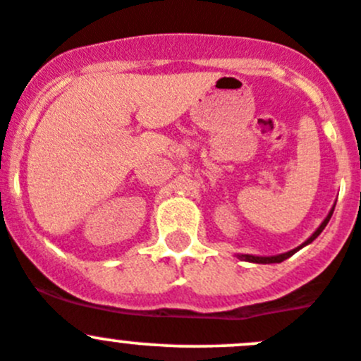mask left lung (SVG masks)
I'll return each instance as SVG.
<instances>
[{
	"label": "left lung",
	"instance_id": "8db88e82",
	"mask_svg": "<svg viewBox=\"0 0 361 361\" xmlns=\"http://www.w3.org/2000/svg\"><path fill=\"white\" fill-rule=\"evenodd\" d=\"M333 210H335V204H333V208H331V210H329V214L326 215L324 221L321 222V226H319L317 230L313 231L312 237H310L308 240L302 242L301 245H298V247H295V249H292V251L281 252V255H274V257H257V255H237V257L240 258V260H244V262H251V264H281L283 260H287V258H290L292 255H294V252L299 251V249H302V247H305V245L312 244V242L315 240V238H317L319 235L322 233V230H324V228L328 226L329 219H331V215H333Z\"/></svg>",
	"mask_w": 361,
	"mask_h": 361
}]
</instances>
